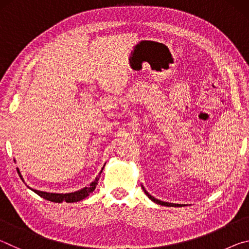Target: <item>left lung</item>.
<instances>
[{"label": "left lung", "mask_w": 249, "mask_h": 249, "mask_svg": "<svg viewBox=\"0 0 249 249\" xmlns=\"http://www.w3.org/2000/svg\"><path fill=\"white\" fill-rule=\"evenodd\" d=\"M144 189V188H142ZM144 191H145V193H146V196L149 197V199L151 200V201H154V202H156V203L157 204H160V205H165V206H182L181 204H175V203H168V202H163V201H160V200H157V199H155L154 196H151L148 192H147L145 189H144Z\"/></svg>", "instance_id": "1"}]
</instances>
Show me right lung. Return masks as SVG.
<instances>
[{
  "mask_svg": "<svg viewBox=\"0 0 249 249\" xmlns=\"http://www.w3.org/2000/svg\"><path fill=\"white\" fill-rule=\"evenodd\" d=\"M18 175L20 177V179L23 180L22 176H20V174H19L18 168ZM101 172H102V170H101ZM101 172H100V175L96 177L93 182L90 183L89 187L84 188V189H82V190L77 191V192L65 193V195H64V193H49V192L38 191V190H34V189H32V190L35 193H37V195H38L39 196L44 197L45 200L56 202V203H61L62 201L68 202V203H72V202H78V201H81L83 199H86L88 196H90L91 193L95 190V187L98 185V181H99L100 177H101Z\"/></svg>",
  "mask_w": 249,
  "mask_h": 249,
  "instance_id": "add662e5",
  "label": "right lung"
}]
</instances>
